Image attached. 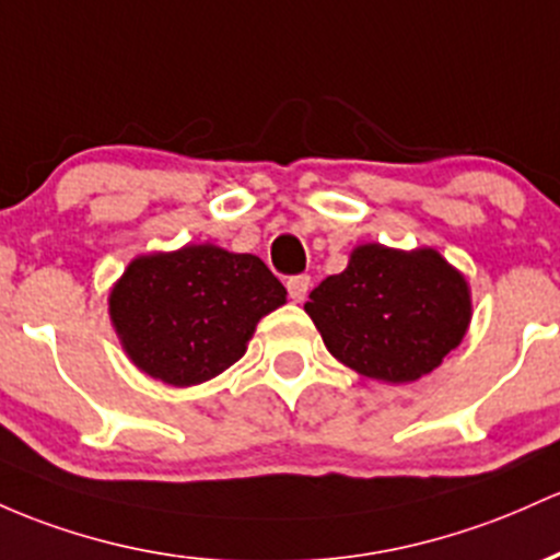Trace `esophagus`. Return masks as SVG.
Masks as SVG:
<instances>
[{
	"label": "esophagus",
	"mask_w": 560,
	"mask_h": 560,
	"mask_svg": "<svg viewBox=\"0 0 560 560\" xmlns=\"http://www.w3.org/2000/svg\"><path fill=\"white\" fill-rule=\"evenodd\" d=\"M308 290H311V276L298 273V276H290V279H287V292H290V298L294 300V303H303V300L308 298Z\"/></svg>",
	"instance_id": "obj_1"
}]
</instances>
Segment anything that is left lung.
<instances>
[{
  "mask_svg": "<svg viewBox=\"0 0 560 560\" xmlns=\"http://www.w3.org/2000/svg\"><path fill=\"white\" fill-rule=\"evenodd\" d=\"M305 311L329 353L350 370L411 383L459 346L470 324V292L439 252L364 244L342 273L311 292Z\"/></svg>",
  "mask_w": 560,
  "mask_h": 560,
  "instance_id": "obj_1",
  "label": "left lung"
}]
</instances>
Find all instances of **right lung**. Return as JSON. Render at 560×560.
<instances>
[{
  "instance_id": "add662e5",
  "label": "right lung",
  "mask_w": 560,
  "mask_h": 560,
  "mask_svg": "<svg viewBox=\"0 0 560 560\" xmlns=\"http://www.w3.org/2000/svg\"><path fill=\"white\" fill-rule=\"evenodd\" d=\"M284 298L260 257L188 244L132 260L110 292V322L140 370L186 388L236 364Z\"/></svg>"
}]
</instances>
